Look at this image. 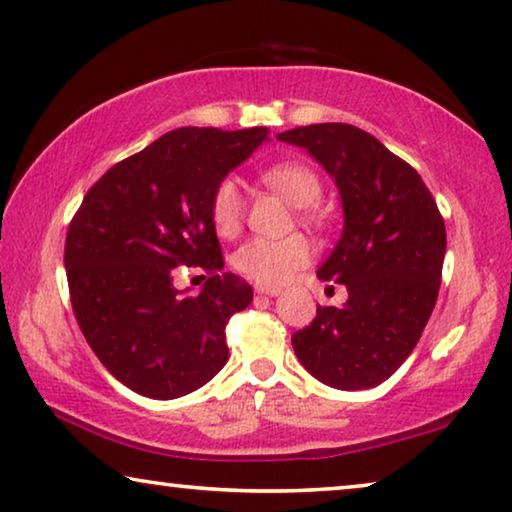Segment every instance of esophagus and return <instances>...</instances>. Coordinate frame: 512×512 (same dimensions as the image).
Here are the masks:
<instances>
[{
	"mask_svg": "<svg viewBox=\"0 0 512 512\" xmlns=\"http://www.w3.org/2000/svg\"><path fill=\"white\" fill-rule=\"evenodd\" d=\"M256 293L265 295V297H277L281 290L279 288H267V286H256Z\"/></svg>",
	"mask_w": 512,
	"mask_h": 512,
	"instance_id": "1",
	"label": "esophagus"
}]
</instances>
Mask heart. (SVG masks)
I'll return each mask as SVG.
<instances>
[{
  "mask_svg": "<svg viewBox=\"0 0 512 512\" xmlns=\"http://www.w3.org/2000/svg\"><path fill=\"white\" fill-rule=\"evenodd\" d=\"M263 183L270 190L279 192L288 203L313 215L311 206L318 203L322 185L316 171L309 164L286 160L263 169ZM210 217L212 226L224 238H233L240 231L242 217H245V194L235 178H224L215 187L210 199ZM313 249L309 240L302 235H290V238H251L245 245L238 247L233 254V267L242 277L256 281L258 286L277 288L297 272L311 263Z\"/></svg>",
  "mask_w": 512,
  "mask_h": 512,
  "instance_id": "1",
  "label": "heart"
}]
</instances>
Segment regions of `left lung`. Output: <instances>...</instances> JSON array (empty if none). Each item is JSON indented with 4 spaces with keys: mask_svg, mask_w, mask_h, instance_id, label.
I'll list each match as a JSON object with an SVG mask.
<instances>
[{
    "mask_svg": "<svg viewBox=\"0 0 512 512\" xmlns=\"http://www.w3.org/2000/svg\"><path fill=\"white\" fill-rule=\"evenodd\" d=\"M277 139L327 171L343 208L341 238L318 279L343 283L348 300L318 306L311 325L293 334L295 355L327 387H377L410 357L435 309L444 219L410 164L355 125H306Z\"/></svg>",
    "mask_w": 512,
    "mask_h": 512,
    "instance_id": "8db88e82",
    "label": "left lung"
}]
</instances>
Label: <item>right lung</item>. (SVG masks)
<instances>
[{
	"instance_id": "1",
	"label": "right lung",
	"mask_w": 512,
	"mask_h": 512,
	"mask_svg": "<svg viewBox=\"0 0 512 512\" xmlns=\"http://www.w3.org/2000/svg\"><path fill=\"white\" fill-rule=\"evenodd\" d=\"M263 141L265 128L171 130L114 164L70 222L64 265L77 325L139 396H187L229 361L224 327L254 293L222 272L210 199ZM176 266L211 277L192 296L173 286Z\"/></svg>"
}]
</instances>
